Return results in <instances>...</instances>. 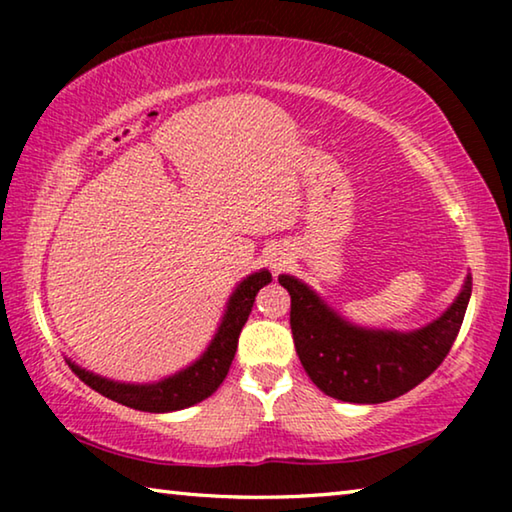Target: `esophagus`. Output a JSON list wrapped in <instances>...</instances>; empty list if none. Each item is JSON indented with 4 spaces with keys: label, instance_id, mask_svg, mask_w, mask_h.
<instances>
[{
    "label": "esophagus",
    "instance_id": "obj_1",
    "mask_svg": "<svg viewBox=\"0 0 512 512\" xmlns=\"http://www.w3.org/2000/svg\"><path fill=\"white\" fill-rule=\"evenodd\" d=\"M287 264H289V253H284V250H275V253L268 257V266H271L273 273H280Z\"/></svg>",
    "mask_w": 512,
    "mask_h": 512
}]
</instances>
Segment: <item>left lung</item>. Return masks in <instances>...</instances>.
<instances>
[{
  "label": "left lung",
  "instance_id": "left-lung-1",
  "mask_svg": "<svg viewBox=\"0 0 512 512\" xmlns=\"http://www.w3.org/2000/svg\"><path fill=\"white\" fill-rule=\"evenodd\" d=\"M291 296V332L302 368L325 395L341 402L379 404L409 393L452 350L472 296V275L436 320L411 332L350 323L318 293L282 273Z\"/></svg>",
  "mask_w": 512,
  "mask_h": 512
}]
</instances>
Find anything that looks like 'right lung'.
<instances>
[{"label": "right lung", "mask_w": 512, "mask_h": 512, "mask_svg": "<svg viewBox=\"0 0 512 512\" xmlns=\"http://www.w3.org/2000/svg\"><path fill=\"white\" fill-rule=\"evenodd\" d=\"M271 280L273 277L266 268L246 275L237 284L235 291H232L228 302H225L221 323L216 327L212 341L201 357L194 363H189L187 368L173 372V375L160 381H151V384H126V381L94 375V372L76 366L74 361L67 359L69 368L103 397L124 406H131V409L137 411L169 413L194 406L203 402L205 397H210L223 384V379L232 366V359H235L241 327L246 325L250 311H253L257 291L266 287Z\"/></svg>", "instance_id": "obj_1"}]
</instances>
